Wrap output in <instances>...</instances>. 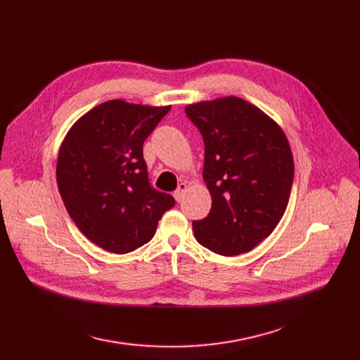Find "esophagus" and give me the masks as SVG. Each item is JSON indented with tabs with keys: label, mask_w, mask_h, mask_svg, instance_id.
Returning <instances> with one entry per match:
<instances>
[{
	"label": "esophagus",
	"mask_w": 360,
	"mask_h": 360,
	"mask_svg": "<svg viewBox=\"0 0 360 360\" xmlns=\"http://www.w3.org/2000/svg\"><path fill=\"white\" fill-rule=\"evenodd\" d=\"M186 188H188V185H186L185 182H181V184L178 185L176 191L174 193V197L176 198V201H181V200H182V197H184V193L186 191Z\"/></svg>",
	"instance_id": "esophagus-1"
}]
</instances>
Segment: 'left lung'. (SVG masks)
Wrapping results in <instances>:
<instances>
[{
    "instance_id": "8db88e82",
    "label": "left lung",
    "mask_w": 360,
    "mask_h": 360,
    "mask_svg": "<svg viewBox=\"0 0 360 360\" xmlns=\"http://www.w3.org/2000/svg\"><path fill=\"white\" fill-rule=\"evenodd\" d=\"M204 141L202 178L212 209L193 221L195 239L232 257L271 235L286 212L295 166L283 129L257 106L236 96L185 108Z\"/></svg>"
}]
</instances>
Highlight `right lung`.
<instances>
[{
  "label": "right lung",
  "mask_w": 360,
  "mask_h": 360,
  "mask_svg": "<svg viewBox=\"0 0 360 360\" xmlns=\"http://www.w3.org/2000/svg\"><path fill=\"white\" fill-rule=\"evenodd\" d=\"M170 106L121 99L93 108L75 122L60 147L56 184L70 217L98 247L134 251L155 236L172 195L148 182L143 143Z\"/></svg>",
  "instance_id": "add662e5"
}]
</instances>
